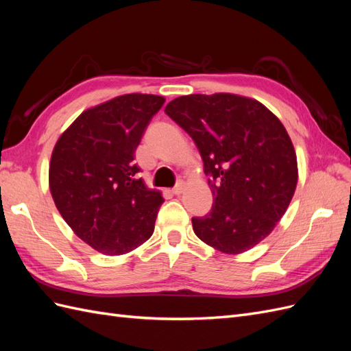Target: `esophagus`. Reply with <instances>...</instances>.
Returning a JSON list of instances; mask_svg holds the SVG:
<instances>
[{"label":"esophagus","mask_w":351,"mask_h":351,"mask_svg":"<svg viewBox=\"0 0 351 351\" xmlns=\"http://www.w3.org/2000/svg\"><path fill=\"white\" fill-rule=\"evenodd\" d=\"M183 190H184V183L180 182V183H177V184L173 187L171 192H173L174 195H182Z\"/></svg>","instance_id":"esophagus-1"}]
</instances>
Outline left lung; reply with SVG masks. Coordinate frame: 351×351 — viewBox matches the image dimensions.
Segmentation results:
<instances>
[{
  "instance_id": "1",
  "label": "left lung",
  "mask_w": 351,
  "mask_h": 351,
  "mask_svg": "<svg viewBox=\"0 0 351 351\" xmlns=\"http://www.w3.org/2000/svg\"><path fill=\"white\" fill-rule=\"evenodd\" d=\"M165 112L196 143L214 195L210 212L192 218L195 234L228 254L256 246L297 184V158L281 121L261 102L231 93L180 97Z\"/></svg>"
}]
</instances>
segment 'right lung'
<instances>
[{
    "instance_id": "right-lung-1",
    "label": "right lung",
    "mask_w": 351,
    "mask_h": 351,
    "mask_svg": "<svg viewBox=\"0 0 351 351\" xmlns=\"http://www.w3.org/2000/svg\"><path fill=\"white\" fill-rule=\"evenodd\" d=\"M165 99L129 93L80 114L61 134L49 189L61 217L108 256L129 253L152 236L162 196L139 178L136 147Z\"/></svg>"
}]
</instances>
